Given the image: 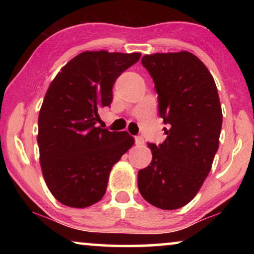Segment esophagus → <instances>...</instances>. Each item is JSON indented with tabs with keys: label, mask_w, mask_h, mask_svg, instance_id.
Here are the masks:
<instances>
[{
	"label": "esophagus",
	"mask_w": 254,
	"mask_h": 254,
	"mask_svg": "<svg viewBox=\"0 0 254 254\" xmlns=\"http://www.w3.org/2000/svg\"><path fill=\"white\" fill-rule=\"evenodd\" d=\"M135 144L136 145H143L144 144V138L142 136L135 137Z\"/></svg>",
	"instance_id": "1"
}]
</instances>
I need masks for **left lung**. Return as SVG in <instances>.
I'll return each mask as SVG.
<instances>
[{"label": "left lung", "instance_id": "1", "mask_svg": "<svg viewBox=\"0 0 254 254\" xmlns=\"http://www.w3.org/2000/svg\"><path fill=\"white\" fill-rule=\"evenodd\" d=\"M141 62L169 128L159 147L148 143L152 159L138 171L137 187L152 206L178 209L194 199L211 169L222 128L220 97L210 71L190 52L147 54Z\"/></svg>", "mask_w": 254, "mask_h": 254}]
</instances>
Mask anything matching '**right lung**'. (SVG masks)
<instances>
[{
	"instance_id": "1",
	"label": "right lung",
	"mask_w": 254,
	"mask_h": 254,
	"mask_svg": "<svg viewBox=\"0 0 254 254\" xmlns=\"http://www.w3.org/2000/svg\"><path fill=\"white\" fill-rule=\"evenodd\" d=\"M141 53L85 51L61 68L48 86L38 118L43 176L59 202L72 208L103 199L113 165L134 137L96 127L100 107L112 103L116 79Z\"/></svg>"
}]
</instances>
